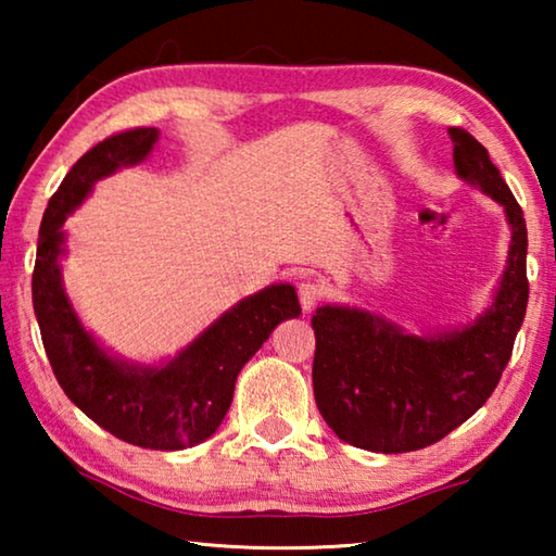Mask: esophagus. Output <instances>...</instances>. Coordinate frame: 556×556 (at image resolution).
Returning <instances> with one entry per match:
<instances>
[{"label": "esophagus", "mask_w": 556, "mask_h": 556, "mask_svg": "<svg viewBox=\"0 0 556 556\" xmlns=\"http://www.w3.org/2000/svg\"><path fill=\"white\" fill-rule=\"evenodd\" d=\"M321 296H324V289L318 281L306 279L299 285V301H301V308H304V312H312V308L316 306V301Z\"/></svg>", "instance_id": "esophagus-1"}]
</instances>
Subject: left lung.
Segmentation results:
<instances>
[{
  "label": "left lung",
  "mask_w": 556,
  "mask_h": 556,
  "mask_svg": "<svg viewBox=\"0 0 556 556\" xmlns=\"http://www.w3.org/2000/svg\"><path fill=\"white\" fill-rule=\"evenodd\" d=\"M460 181L503 205L510 248L491 304L451 331L409 333L357 306L326 304L316 333L314 397L345 444L375 454H407L437 444L483 407L513 355L527 308V228L522 208L488 149L448 127Z\"/></svg>",
  "instance_id": "8db88e82"
}]
</instances>
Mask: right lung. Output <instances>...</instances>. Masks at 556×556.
I'll return each instance as SVG.
<instances>
[{
  "label": "right lung",
  "instance_id": "add662e5",
  "mask_svg": "<svg viewBox=\"0 0 556 556\" xmlns=\"http://www.w3.org/2000/svg\"><path fill=\"white\" fill-rule=\"evenodd\" d=\"M156 142V127L119 131L73 164L43 213L31 296L53 375L75 407L127 444L181 451L215 434L230 409L242 365L277 324L296 318L301 306L294 287L269 285L240 299L172 361L159 365L112 355L83 326L61 277L63 223L100 178L142 164Z\"/></svg>",
  "mask_w": 556,
  "mask_h": 556
}]
</instances>
